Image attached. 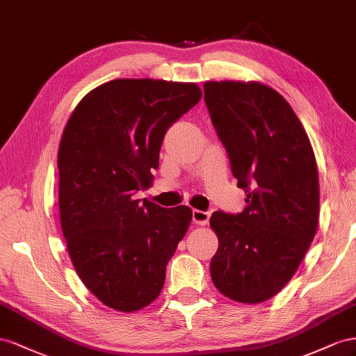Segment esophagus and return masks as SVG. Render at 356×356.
I'll return each instance as SVG.
<instances>
[{"label":"esophagus","mask_w":356,"mask_h":356,"mask_svg":"<svg viewBox=\"0 0 356 356\" xmlns=\"http://www.w3.org/2000/svg\"><path fill=\"white\" fill-rule=\"evenodd\" d=\"M210 219V213L209 211H202V210H194L192 211V220H194L197 225L204 227L209 223Z\"/></svg>","instance_id":"esophagus-1"}]
</instances>
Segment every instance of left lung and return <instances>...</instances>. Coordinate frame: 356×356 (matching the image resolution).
Wrapping results in <instances>:
<instances>
[{
	"label": "left lung",
	"mask_w": 356,
	"mask_h": 356,
	"mask_svg": "<svg viewBox=\"0 0 356 356\" xmlns=\"http://www.w3.org/2000/svg\"><path fill=\"white\" fill-rule=\"evenodd\" d=\"M204 99L237 186L248 192L238 215L210 218L219 240L211 280L232 301L259 304L292 279L316 234V158L296 111L273 88L206 82Z\"/></svg>",
	"instance_id": "1"
}]
</instances>
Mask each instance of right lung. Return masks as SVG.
<instances>
[{"instance_id": "right-lung-1", "label": "right lung", "mask_w": 356, "mask_h": 356, "mask_svg": "<svg viewBox=\"0 0 356 356\" xmlns=\"http://www.w3.org/2000/svg\"><path fill=\"white\" fill-rule=\"evenodd\" d=\"M202 97L197 83L116 79L88 92L58 149L59 216L83 285L122 313L145 309L192 220L186 206L136 200L154 184L167 129Z\"/></svg>"}]
</instances>
